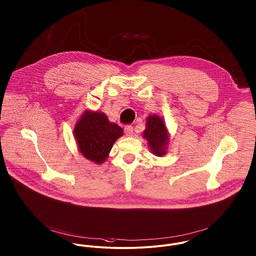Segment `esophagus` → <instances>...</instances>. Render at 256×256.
<instances>
[{
    "mask_svg": "<svg viewBox=\"0 0 256 256\" xmlns=\"http://www.w3.org/2000/svg\"><path fill=\"white\" fill-rule=\"evenodd\" d=\"M124 131H125V133H126L127 136H132V135H133V132H134V128H133V126L128 125V126H125Z\"/></svg>",
    "mask_w": 256,
    "mask_h": 256,
    "instance_id": "esophagus-1",
    "label": "esophagus"
}]
</instances>
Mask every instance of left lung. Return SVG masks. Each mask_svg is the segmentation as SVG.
<instances>
[{
	"instance_id": "left-lung-1",
	"label": "left lung",
	"mask_w": 256,
	"mask_h": 256,
	"mask_svg": "<svg viewBox=\"0 0 256 256\" xmlns=\"http://www.w3.org/2000/svg\"><path fill=\"white\" fill-rule=\"evenodd\" d=\"M146 126L142 136L148 140L150 152L156 156H164L170 140L164 121L156 114L150 116L146 118Z\"/></svg>"
}]
</instances>
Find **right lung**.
<instances>
[{"mask_svg":"<svg viewBox=\"0 0 256 256\" xmlns=\"http://www.w3.org/2000/svg\"><path fill=\"white\" fill-rule=\"evenodd\" d=\"M74 135L80 154L96 164H102L116 140L123 135V130L101 112L86 110L74 128Z\"/></svg>","mask_w":256,"mask_h":256,"instance_id":"1","label":"right lung"}]
</instances>
